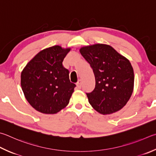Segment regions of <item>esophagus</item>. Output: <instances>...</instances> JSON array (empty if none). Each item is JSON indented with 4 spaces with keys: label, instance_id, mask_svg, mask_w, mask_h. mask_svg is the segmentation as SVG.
I'll use <instances>...</instances> for the list:
<instances>
[{
    "label": "esophagus",
    "instance_id": "34e87169",
    "mask_svg": "<svg viewBox=\"0 0 156 156\" xmlns=\"http://www.w3.org/2000/svg\"><path fill=\"white\" fill-rule=\"evenodd\" d=\"M76 87H77L78 89H80L81 87H82L81 80H78V83H76Z\"/></svg>",
    "mask_w": 156,
    "mask_h": 156
}]
</instances>
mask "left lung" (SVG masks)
<instances>
[{
    "mask_svg": "<svg viewBox=\"0 0 156 156\" xmlns=\"http://www.w3.org/2000/svg\"><path fill=\"white\" fill-rule=\"evenodd\" d=\"M80 52L95 75V89L87 93L89 104L102 115L119 111L134 90V70L129 61L107 44L83 46Z\"/></svg>",
    "mask_w": 156,
    "mask_h": 156,
    "instance_id": "1",
    "label": "left lung"
}]
</instances>
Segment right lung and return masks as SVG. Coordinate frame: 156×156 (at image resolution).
I'll use <instances>...</instances> for the list:
<instances>
[{"instance_id": "1", "label": "right lung", "mask_w": 156, "mask_h": 156, "mask_svg": "<svg viewBox=\"0 0 156 156\" xmlns=\"http://www.w3.org/2000/svg\"><path fill=\"white\" fill-rule=\"evenodd\" d=\"M70 48L54 46L41 50L21 73L22 91L30 106L44 114H56L69 102L76 84L63 66Z\"/></svg>"}]
</instances>
